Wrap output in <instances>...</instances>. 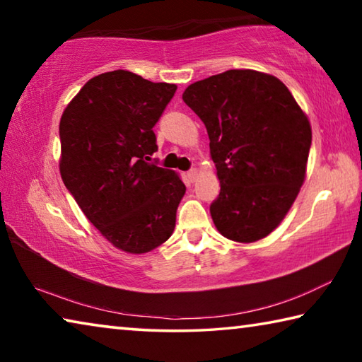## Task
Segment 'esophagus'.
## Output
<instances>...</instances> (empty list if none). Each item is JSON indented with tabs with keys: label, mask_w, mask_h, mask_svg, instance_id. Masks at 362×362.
<instances>
[{
	"label": "esophagus",
	"mask_w": 362,
	"mask_h": 362,
	"mask_svg": "<svg viewBox=\"0 0 362 362\" xmlns=\"http://www.w3.org/2000/svg\"><path fill=\"white\" fill-rule=\"evenodd\" d=\"M187 175H188V179L192 180V182H194L196 180V177H198V169H194V168H192L187 173Z\"/></svg>",
	"instance_id": "34e87169"
}]
</instances>
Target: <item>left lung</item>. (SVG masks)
I'll use <instances>...</instances> for the list:
<instances>
[{
  "label": "left lung",
  "mask_w": 362,
  "mask_h": 362,
  "mask_svg": "<svg viewBox=\"0 0 362 362\" xmlns=\"http://www.w3.org/2000/svg\"><path fill=\"white\" fill-rule=\"evenodd\" d=\"M183 102L204 122L220 180L214 225L236 243H255L283 222L306 175L308 116L283 81L228 70L189 84Z\"/></svg>",
  "instance_id": "1"
}]
</instances>
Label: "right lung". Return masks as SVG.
<instances>
[{"label":"right lung","instance_id":"1","mask_svg":"<svg viewBox=\"0 0 362 362\" xmlns=\"http://www.w3.org/2000/svg\"><path fill=\"white\" fill-rule=\"evenodd\" d=\"M177 86L127 70L86 83L60 118V175L84 216L124 252H150L168 241L185 183L148 163L153 127Z\"/></svg>","mask_w":362,"mask_h":362}]
</instances>
